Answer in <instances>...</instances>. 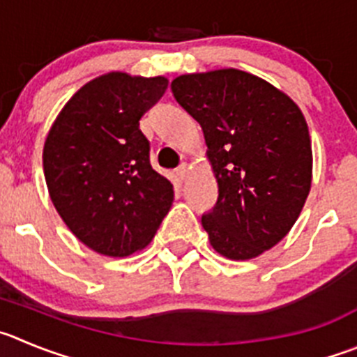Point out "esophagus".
Wrapping results in <instances>:
<instances>
[{"instance_id":"esophagus-1","label":"esophagus","mask_w":357,"mask_h":357,"mask_svg":"<svg viewBox=\"0 0 357 357\" xmlns=\"http://www.w3.org/2000/svg\"><path fill=\"white\" fill-rule=\"evenodd\" d=\"M188 163H181V165H179L178 169H176V176H178L179 179H186V176H188Z\"/></svg>"}]
</instances>
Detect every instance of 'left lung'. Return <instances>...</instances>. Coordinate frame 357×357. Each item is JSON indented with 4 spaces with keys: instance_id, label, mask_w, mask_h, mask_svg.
Here are the masks:
<instances>
[{
    "instance_id": "obj_1",
    "label": "left lung",
    "mask_w": 357,
    "mask_h": 357,
    "mask_svg": "<svg viewBox=\"0 0 357 357\" xmlns=\"http://www.w3.org/2000/svg\"><path fill=\"white\" fill-rule=\"evenodd\" d=\"M176 102L201 125L218 201L202 215L213 248L246 261L296 224L312 186V141L299 107L264 79L236 68L179 75Z\"/></svg>"
}]
</instances>
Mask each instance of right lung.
<instances>
[{
  "instance_id": "1",
  "label": "right lung",
  "mask_w": 357,
  "mask_h": 357,
  "mask_svg": "<svg viewBox=\"0 0 357 357\" xmlns=\"http://www.w3.org/2000/svg\"><path fill=\"white\" fill-rule=\"evenodd\" d=\"M167 84L165 77L100 75L66 102L45 139L52 204L75 238L102 255L144 248L172 206V183L153 171L139 128Z\"/></svg>"
}]
</instances>
